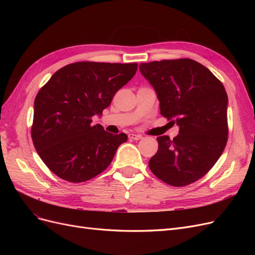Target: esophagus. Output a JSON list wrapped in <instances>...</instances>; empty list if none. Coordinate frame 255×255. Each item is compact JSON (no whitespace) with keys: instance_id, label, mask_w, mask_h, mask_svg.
I'll use <instances>...</instances> for the list:
<instances>
[{"instance_id":"obj_1","label":"esophagus","mask_w":255,"mask_h":255,"mask_svg":"<svg viewBox=\"0 0 255 255\" xmlns=\"http://www.w3.org/2000/svg\"><path fill=\"white\" fill-rule=\"evenodd\" d=\"M128 138H129V139H132V140H139V139H141L142 136L138 135V134H129Z\"/></svg>"}]
</instances>
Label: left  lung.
<instances>
[{"instance_id": "obj_1", "label": "left lung", "mask_w": 255, "mask_h": 255, "mask_svg": "<svg viewBox=\"0 0 255 255\" xmlns=\"http://www.w3.org/2000/svg\"><path fill=\"white\" fill-rule=\"evenodd\" d=\"M139 70L156 92L160 115L180 128L172 140L157 137L158 150L149 167L171 186H186L210 171L226 148V89L206 67L189 58L142 63Z\"/></svg>"}]
</instances>
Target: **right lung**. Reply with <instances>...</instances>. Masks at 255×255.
I'll use <instances>...</instances> for the list:
<instances>
[{
  "label": "right lung",
  "mask_w": 255,
  "mask_h": 255,
  "mask_svg": "<svg viewBox=\"0 0 255 255\" xmlns=\"http://www.w3.org/2000/svg\"><path fill=\"white\" fill-rule=\"evenodd\" d=\"M137 64L79 61L54 73L34 102L32 139L43 163L60 179L88 181L110 166L125 133L111 134L91 118L101 116Z\"/></svg>",
  "instance_id": "right-lung-1"
}]
</instances>
